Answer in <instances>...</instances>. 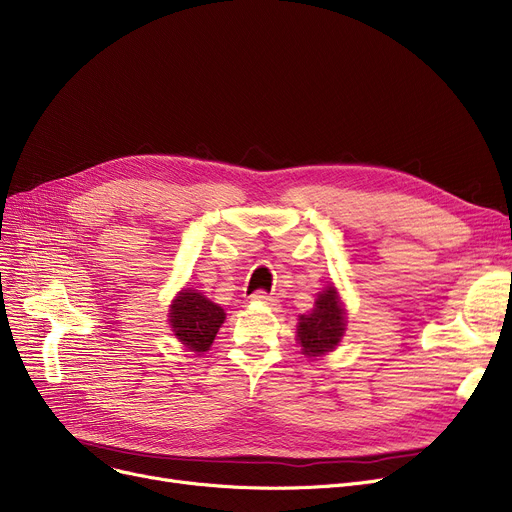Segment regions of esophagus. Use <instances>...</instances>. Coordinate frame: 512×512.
I'll return each mask as SVG.
<instances>
[{"instance_id": "34e87169", "label": "esophagus", "mask_w": 512, "mask_h": 512, "mask_svg": "<svg viewBox=\"0 0 512 512\" xmlns=\"http://www.w3.org/2000/svg\"><path fill=\"white\" fill-rule=\"evenodd\" d=\"M251 299H253V301H257V303H263V305H267V307H272V309H276V307H278L276 299H272L270 294H267L265 290H255Z\"/></svg>"}]
</instances>
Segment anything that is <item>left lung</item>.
<instances>
[{"label": "left lung", "mask_w": 512, "mask_h": 512, "mask_svg": "<svg viewBox=\"0 0 512 512\" xmlns=\"http://www.w3.org/2000/svg\"><path fill=\"white\" fill-rule=\"evenodd\" d=\"M344 334V309L334 286L326 288L315 301V309L299 319V342L307 357L334 351Z\"/></svg>", "instance_id": "obj_1"}]
</instances>
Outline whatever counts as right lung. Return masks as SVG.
I'll use <instances>...</instances> for the list:
<instances>
[{"label":"right lung","mask_w":512,"mask_h":512,"mask_svg":"<svg viewBox=\"0 0 512 512\" xmlns=\"http://www.w3.org/2000/svg\"><path fill=\"white\" fill-rule=\"evenodd\" d=\"M224 317V309L205 299L201 292L184 290L172 305L170 324L186 348H191L193 353H203L224 324Z\"/></svg>","instance_id":"add662e5"}]
</instances>
